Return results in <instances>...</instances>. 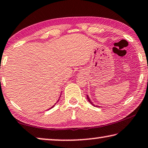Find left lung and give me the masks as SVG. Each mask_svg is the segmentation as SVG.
Segmentation results:
<instances>
[{
	"label": "left lung",
	"instance_id": "obj_1",
	"mask_svg": "<svg viewBox=\"0 0 148 148\" xmlns=\"http://www.w3.org/2000/svg\"><path fill=\"white\" fill-rule=\"evenodd\" d=\"M87 99H88V101L89 102H90V103L91 104V105H93V106H94V107H95V105H94V104H93V103L92 102H91V99H90V97H89V96H88V95H87ZM99 107H101L100 106H99Z\"/></svg>",
	"mask_w": 148,
	"mask_h": 148
}]
</instances>
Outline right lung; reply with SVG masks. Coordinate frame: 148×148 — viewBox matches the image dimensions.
<instances>
[{
  "label": "right lung",
  "instance_id": "1",
  "mask_svg": "<svg viewBox=\"0 0 148 148\" xmlns=\"http://www.w3.org/2000/svg\"><path fill=\"white\" fill-rule=\"evenodd\" d=\"M60 95H61V94H60ZM59 99H60V97H59ZM59 99H58V101H57V102H58V101H59ZM56 103H55V105H53V106H52V107H51V108H50V109H52V108H53V107H55V105H56Z\"/></svg>",
  "mask_w": 148,
  "mask_h": 148
}]
</instances>
